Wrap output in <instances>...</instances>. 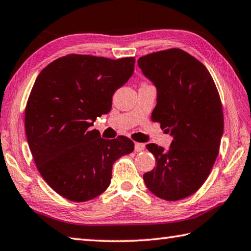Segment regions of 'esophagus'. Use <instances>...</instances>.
I'll return each instance as SVG.
<instances>
[{
	"label": "esophagus",
	"instance_id": "34e87169",
	"mask_svg": "<svg viewBox=\"0 0 251 251\" xmlns=\"http://www.w3.org/2000/svg\"><path fill=\"white\" fill-rule=\"evenodd\" d=\"M144 149H146V144H144V143H139V142L134 143L135 152H141V151L144 150Z\"/></svg>",
	"mask_w": 251,
	"mask_h": 251
}]
</instances>
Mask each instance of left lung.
I'll return each mask as SVG.
<instances>
[{
  "mask_svg": "<svg viewBox=\"0 0 251 251\" xmlns=\"http://www.w3.org/2000/svg\"><path fill=\"white\" fill-rule=\"evenodd\" d=\"M138 65L157 90L152 121L173 137L169 150L147 146L156 166L144 183L162 200H183L200 190L217 159L224 132L218 90L207 68L179 48L142 56Z\"/></svg>",
  "mask_w": 251,
  "mask_h": 251,
  "instance_id": "left-lung-1",
  "label": "left lung"
}]
</instances>
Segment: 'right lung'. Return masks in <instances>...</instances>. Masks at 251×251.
<instances>
[{
  "instance_id": "right-lung-1",
  "label": "right lung",
  "mask_w": 251,
  "mask_h": 251,
  "mask_svg": "<svg viewBox=\"0 0 251 251\" xmlns=\"http://www.w3.org/2000/svg\"><path fill=\"white\" fill-rule=\"evenodd\" d=\"M134 57L70 54L47 65L25 108V131L38 172L57 194L87 201L107 190L112 165L133 151L131 139L91 129L111 110L112 96L134 72Z\"/></svg>"
}]
</instances>
